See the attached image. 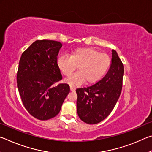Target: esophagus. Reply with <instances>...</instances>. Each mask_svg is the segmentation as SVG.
I'll list each match as a JSON object with an SVG mask.
<instances>
[{"label": "esophagus", "instance_id": "esophagus-1", "mask_svg": "<svg viewBox=\"0 0 152 152\" xmlns=\"http://www.w3.org/2000/svg\"><path fill=\"white\" fill-rule=\"evenodd\" d=\"M70 89H71V91H75V87L74 86H70Z\"/></svg>", "mask_w": 152, "mask_h": 152}]
</instances>
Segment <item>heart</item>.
<instances>
[{
	"mask_svg": "<svg viewBox=\"0 0 152 152\" xmlns=\"http://www.w3.org/2000/svg\"><path fill=\"white\" fill-rule=\"evenodd\" d=\"M110 58L103 53L89 47L77 48L70 53V57L61 55L57 58V66L61 73L69 75L65 81L72 86H77L86 81L94 83L100 80L107 72L110 65Z\"/></svg>",
	"mask_w": 152,
	"mask_h": 152,
	"instance_id": "obj_1",
	"label": "heart"
}]
</instances>
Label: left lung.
Wrapping results in <instances>:
<instances>
[{"label":"left lung","mask_w":152,"mask_h":152,"mask_svg":"<svg viewBox=\"0 0 152 152\" xmlns=\"http://www.w3.org/2000/svg\"><path fill=\"white\" fill-rule=\"evenodd\" d=\"M110 69L104 77L92 86L76 89L77 111L82 121L96 124L105 119L115 107L120 96L124 65L115 50Z\"/></svg>","instance_id":"8db88e82"}]
</instances>
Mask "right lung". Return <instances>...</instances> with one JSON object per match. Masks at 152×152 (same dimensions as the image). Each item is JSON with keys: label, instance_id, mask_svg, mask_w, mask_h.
Returning <instances> with one entry per match:
<instances>
[{"label": "right lung", "instance_id": "right-lung-1", "mask_svg": "<svg viewBox=\"0 0 152 152\" xmlns=\"http://www.w3.org/2000/svg\"><path fill=\"white\" fill-rule=\"evenodd\" d=\"M62 47L50 40L34 41L23 53L17 72V87L24 106L32 116L47 120L59 113L70 87L55 83L62 79L57 64Z\"/></svg>", "mask_w": 152, "mask_h": 152}]
</instances>
